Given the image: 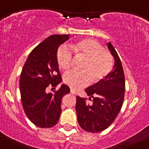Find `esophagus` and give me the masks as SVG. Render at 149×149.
<instances>
[{"mask_svg":"<svg viewBox=\"0 0 149 149\" xmlns=\"http://www.w3.org/2000/svg\"><path fill=\"white\" fill-rule=\"evenodd\" d=\"M70 92H71V94H76V91L73 90V89H71V90H70Z\"/></svg>","mask_w":149,"mask_h":149,"instance_id":"1","label":"esophagus"}]
</instances>
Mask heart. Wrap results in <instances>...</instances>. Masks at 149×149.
<instances>
[{
	"label": "heart",
	"instance_id": "1",
	"mask_svg": "<svg viewBox=\"0 0 149 149\" xmlns=\"http://www.w3.org/2000/svg\"><path fill=\"white\" fill-rule=\"evenodd\" d=\"M70 47L61 46L57 50V59L60 67L68 71L72 67L73 55L84 58L80 71H71L64 75V82L73 89H79L103 80L114 67V59L110 52L93 39H86L73 43ZM72 51H71V50Z\"/></svg>",
	"mask_w": 149,
	"mask_h": 149
}]
</instances>
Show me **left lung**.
<instances>
[{
    "label": "left lung",
    "mask_w": 149,
    "mask_h": 149,
    "mask_svg": "<svg viewBox=\"0 0 149 149\" xmlns=\"http://www.w3.org/2000/svg\"><path fill=\"white\" fill-rule=\"evenodd\" d=\"M107 47L114 58L112 71L98 83L85 89L92 100L89 105L85 98L77 96L76 110L80 126L87 132L103 131L113 123L123 103L125 76L121 60L110 42Z\"/></svg>",
    "instance_id": "left-lung-1"
}]
</instances>
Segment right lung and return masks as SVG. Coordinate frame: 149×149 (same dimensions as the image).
I'll return each mask as SVG.
<instances>
[{
	"mask_svg": "<svg viewBox=\"0 0 149 149\" xmlns=\"http://www.w3.org/2000/svg\"><path fill=\"white\" fill-rule=\"evenodd\" d=\"M69 39V35L49 36L31 51L21 73L19 87L23 110L30 121L39 128L57 124L62 98L70 92L64 84L53 93L46 92L48 87H55L62 81L57 49Z\"/></svg>",
	"mask_w": 149,
	"mask_h": 149,
	"instance_id": "right-lung-1",
	"label": "right lung"
}]
</instances>
